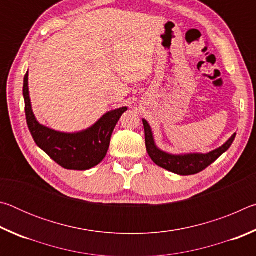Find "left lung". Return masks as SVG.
I'll return each mask as SVG.
<instances>
[{
    "label": "left lung",
    "instance_id": "8db88e82",
    "mask_svg": "<svg viewBox=\"0 0 256 256\" xmlns=\"http://www.w3.org/2000/svg\"><path fill=\"white\" fill-rule=\"evenodd\" d=\"M144 126V136H146V151L152 159V162L158 164L159 167L164 168L168 172H174L177 175L188 176L194 175L198 172L206 170L212 162H214L220 156L230 148L232 144L235 140L236 133L228 138L226 144H224L218 149L212 150L208 154H168L166 151L159 149L154 142L152 130L149 123L144 118L142 120Z\"/></svg>",
    "mask_w": 256,
    "mask_h": 256
}]
</instances>
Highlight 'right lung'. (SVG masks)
<instances>
[{"mask_svg": "<svg viewBox=\"0 0 256 256\" xmlns=\"http://www.w3.org/2000/svg\"><path fill=\"white\" fill-rule=\"evenodd\" d=\"M24 112L29 131L36 144L66 170H88L97 166L110 148V136L120 116L128 107L107 112L92 126L80 132L55 131L38 122L29 96L28 72L24 79Z\"/></svg>", "mask_w": 256, "mask_h": 256, "instance_id": "add662e5", "label": "right lung"}]
</instances>
